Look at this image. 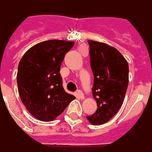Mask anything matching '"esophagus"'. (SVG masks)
<instances>
[{
	"mask_svg": "<svg viewBox=\"0 0 152 152\" xmlns=\"http://www.w3.org/2000/svg\"><path fill=\"white\" fill-rule=\"evenodd\" d=\"M77 95L79 96V98L82 99H84V94H83V92L82 91H77Z\"/></svg>",
	"mask_w": 152,
	"mask_h": 152,
	"instance_id": "34e87169",
	"label": "esophagus"
}]
</instances>
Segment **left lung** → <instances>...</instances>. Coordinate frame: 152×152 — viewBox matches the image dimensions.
Here are the masks:
<instances>
[{"label": "left lung", "instance_id": "obj_1", "mask_svg": "<svg viewBox=\"0 0 152 152\" xmlns=\"http://www.w3.org/2000/svg\"><path fill=\"white\" fill-rule=\"evenodd\" d=\"M91 67L94 75L92 94L97 110L86 118L95 126L102 125L118 112L128 86V63L120 52L105 43L88 41Z\"/></svg>", "mask_w": 152, "mask_h": 152}]
</instances>
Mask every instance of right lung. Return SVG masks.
Listing matches in <instances>:
<instances>
[{
	"label": "right lung",
	"mask_w": 152,
	"mask_h": 152,
	"mask_svg": "<svg viewBox=\"0 0 152 152\" xmlns=\"http://www.w3.org/2000/svg\"><path fill=\"white\" fill-rule=\"evenodd\" d=\"M74 42L49 40L34 45L18 64L17 82L19 95L26 109L43 122L55 119L72 100L64 91L60 68Z\"/></svg>",
	"instance_id": "add662e5"
}]
</instances>
